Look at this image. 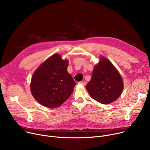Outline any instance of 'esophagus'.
I'll list each match as a JSON object with an SVG mask.
<instances>
[{
    "mask_svg": "<svg viewBox=\"0 0 150 150\" xmlns=\"http://www.w3.org/2000/svg\"><path fill=\"white\" fill-rule=\"evenodd\" d=\"M78 84H81V85H83V86H85L86 85V82L85 81H80V82H79L78 83Z\"/></svg>",
    "mask_w": 150,
    "mask_h": 150,
    "instance_id": "34e87169",
    "label": "esophagus"
}]
</instances>
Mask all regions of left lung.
<instances>
[{
	"mask_svg": "<svg viewBox=\"0 0 150 150\" xmlns=\"http://www.w3.org/2000/svg\"><path fill=\"white\" fill-rule=\"evenodd\" d=\"M91 98L108 104L116 100L123 91L122 79L115 66L105 58L95 66L92 78L86 86Z\"/></svg>",
	"mask_w": 150,
	"mask_h": 150,
	"instance_id": "1",
	"label": "left lung"
}]
</instances>
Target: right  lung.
<instances>
[{"instance_id":"add662e5","label":"right lung","mask_w":150,"mask_h":150,"mask_svg":"<svg viewBox=\"0 0 150 150\" xmlns=\"http://www.w3.org/2000/svg\"><path fill=\"white\" fill-rule=\"evenodd\" d=\"M68 62L54 54L34 73L31 83L32 95L42 105L60 106L71 95L76 83L67 71Z\"/></svg>"}]
</instances>
